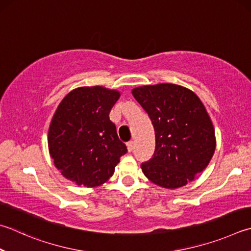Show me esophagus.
I'll return each instance as SVG.
<instances>
[{
    "mask_svg": "<svg viewBox=\"0 0 251 251\" xmlns=\"http://www.w3.org/2000/svg\"><path fill=\"white\" fill-rule=\"evenodd\" d=\"M127 150H128L129 152H131L134 150V141H128L127 143Z\"/></svg>",
    "mask_w": 251,
    "mask_h": 251,
    "instance_id": "esophagus-1",
    "label": "esophagus"
}]
</instances>
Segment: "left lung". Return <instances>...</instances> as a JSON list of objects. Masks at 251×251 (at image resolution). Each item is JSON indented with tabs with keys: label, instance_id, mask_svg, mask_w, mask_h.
<instances>
[{
	"label": "left lung",
	"instance_id": "obj_1",
	"mask_svg": "<svg viewBox=\"0 0 251 251\" xmlns=\"http://www.w3.org/2000/svg\"><path fill=\"white\" fill-rule=\"evenodd\" d=\"M131 94L154 128L153 156L141 163L146 177L165 189L193 181L216 148L215 129L201 100L190 89L172 83L137 86Z\"/></svg>",
	"mask_w": 251,
	"mask_h": 251
}]
</instances>
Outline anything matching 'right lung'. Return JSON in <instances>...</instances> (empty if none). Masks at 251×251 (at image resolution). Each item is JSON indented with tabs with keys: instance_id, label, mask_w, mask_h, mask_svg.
Returning <instances> with one entry per match:
<instances>
[{
	"instance_id": "1",
	"label": "right lung",
	"mask_w": 251,
	"mask_h": 251,
	"mask_svg": "<svg viewBox=\"0 0 251 251\" xmlns=\"http://www.w3.org/2000/svg\"><path fill=\"white\" fill-rule=\"evenodd\" d=\"M121 97L104 86H80L59 104L48 129L53 165L66 179L95 188L113 176L127 148L108 114Z\"/></svg>"
}]
</instances>
